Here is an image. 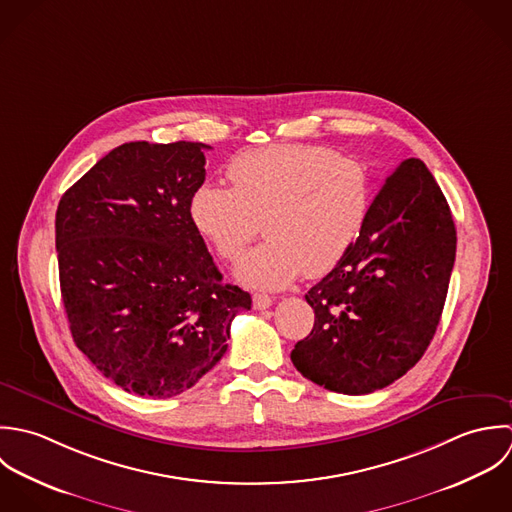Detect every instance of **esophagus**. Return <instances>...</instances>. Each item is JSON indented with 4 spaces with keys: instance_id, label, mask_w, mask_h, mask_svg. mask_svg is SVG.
I'll return each instance as SVG.
<instances>
[{
    "instance_id": "esophagus-1",
    "label": "esophagus",
    "mask_w": 512,
    "mask_h": 512,
    "mask_svg": "<svg viewBox=\"0 0 512 512\" xmlns=\"http://www.w3.org/2000/svg\"><path fill=\"white\" fill-rule=\"evenodd\" d=\"M271 305H273V297L263 295V293H255L253 295V307L257 308V310H265V308H269Z\"/></svg>"
}]
</instances>
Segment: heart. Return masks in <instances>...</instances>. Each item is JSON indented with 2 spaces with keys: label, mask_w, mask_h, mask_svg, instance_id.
Here are the masks:
<instances>
[{
  "label": "heart",
  "mask_w": 512,
  "mask_h": 512,
  "mask_svg": "<svg viewBox=\"0 0 512 512\" xmlns=\"http://www.w3.org/2000/svg\"><path fill=\"white\" fill-rule=\"evenodd\" d=\"M229 188L205 184L190 213L196 229L225 261H239L261 231L259 245L237 269L257 289H279L303 271L334 269L360 237L372 209V174L352 156L318 144H275L237 156Z\"/></svg>",
  "instance_id": "1"
}]
</instances>
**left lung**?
<instances>
[{"mask_svg":"<svg viewBox=\"0 0 512 512\" xmlns=\"http://www.w3.org/2000/svg\"><path fill=\"white\" fill-rule=\"evenodd\" d=\"M455 249L441 188L421 160H404L374 198L352 249L305 295L314 326L291 352L295 368L348 396L402 378L437 330Z\"/></svg>","mask_w":512,"mask_h":512,"instance_id":"obj_1","label":"left lung"}]
</instances>
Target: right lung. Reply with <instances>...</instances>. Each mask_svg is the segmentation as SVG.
I'll use <instances>...</instances> for the list:
<instances>
[{
	"instance_id": "add662e5",
	"label": "right lung",
	"mask_w": 512,
	"mask_h": 512,
	"mask_svg": "<svg viewBox=\"0 0 512 512\" xmlns=\"http://www.w3.org/2000/svg\"><path fill=\"white\" fill-rule=\"evenodd\" d=\"M200 142H128L61 198L59 281L77 348L104 378L146 398L178 396L225 354L251 295L225 285L190 202Z\"/></svg>"
}]
</instances>
